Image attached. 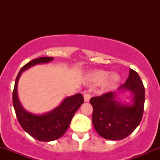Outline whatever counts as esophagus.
I'll return each mask as SVG.
<instances>
[{
	"mask_svg": "<svg viewBox=\"0 0 160 160\" xmlns=\"http://www.w3.org/2000/svg\"><path fill=\"white\" fill-rule=\"evenodd\" d=\"M83 98H84L85 102H89L90 98H91V95H90V93H84V95H83Z\"/></svg>",
	"mask_w": 160,
	"mask_h": 160,
	"instance_id": "1",
	"label": "esophagus"
}]
</instances>
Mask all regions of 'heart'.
Masks as SVG:
<instances>
[{
	"instance_id": "1",
	"label": "heart",
	"mask_w": 160,
	"mask_h": 160,
	"mask_svg": "<svg viewBox=\"0 0 160 160\" xmlns=\"http://www.w3.org/2000/svg\"><path fill=\"white\" fill-rule=\"evenodd\" d=\"M88 80L90 83L96 85L104 81V87L110 89L117 86L120 81V77L117 73L109 74L108 71L99 70L90 72L88 76Z\"/></svg>"
}]
</instances>
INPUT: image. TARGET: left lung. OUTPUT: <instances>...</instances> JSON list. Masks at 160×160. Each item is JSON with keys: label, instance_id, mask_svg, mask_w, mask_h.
I'll return each mask as SVG.
<instances>
[{"label": "left lung", "instance_id": "1", "mask_svg": "<svg viewBox=\"0 0 160 160\" xmlns=\"http://www.w3.org/2000/svg\"><path fill=\"white\" fill-rule=\"evenodd\" d=\"M130 91L132 104L116 101V92H108L90 100L93 106L92 123L95 130L104 138L121 140L132 134L141 122L144 111L145 88L135 70L130 69L125 83L118 91Z\"/></svg>", "mask_w": 160, "mask_h": 160}]
</instances>
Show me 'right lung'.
<instances>
[{
  "label": "right lung",
  "instance_id": "1",
  "mask_svg": "<svg viewBox=\"0 0 160 160\" xmlns=\"http://www.w3.org/2000/svg\"><path fill=\"white\" fill-rule=\"evenodd\" d=\"M53 60L52 57H41L30 61L22 67L16 77L13 90V106L18 121L25 132L35 139L50 142L62 137L68 129L76 111L83 104L81 93L68 97L58 107L43 114H35L25 111L18 97V83L22 72L32 67L41 63H47Z\"/></svg>",
  "mask_w": 160,
  "mask_h": 160
}]
</instances>
